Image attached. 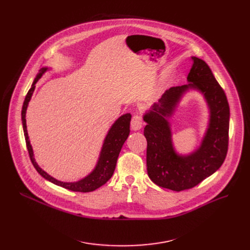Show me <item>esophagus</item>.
<instances>
[{
	"instance_id": "1",
	"label": "esophagus",
	"mask_w": 250,
	"mask_h": 250,
	"mask_svg": "<svg viewBox=\"0 0 250 250\" xmlns=\"http://www.w3.org/2000/svg\"><path fill=\"white\" fill-rule=\"evenodd\" d=\"M143 126V121L140 115L136 114L133 116L132 122H130V128L132 130H140Z\"/></svg>"
}]
</instances>
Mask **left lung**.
<instances>
[{
  "mask_svg": "<svg viewBox=\"0 0 250 250\" xmlns=\"http://www.w3.org/2000/svg\"><path fill=\"white\" fill-rule=\"evenodd\" d=\"M188 84L166 90L161 98L146 110L147 171L149 178L160 188L180 191L191 188L211 176L224 162L228 149L230 109L225 92L211 69L201 59L191 57ZM189 91H198L204 98L208 123L200 144L187 154L176 151L168 121L180 102Z\"/></svg>",
  "mask_w": 250,
  "mask_h": 250,
  "instance_id": "obj_1",
  "label": "left lung"
}]
</instances>
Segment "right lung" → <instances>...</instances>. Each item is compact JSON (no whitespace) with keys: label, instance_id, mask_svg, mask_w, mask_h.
<instances>
[{"label":"right lung","instance_id":"add662e5","mask_svg":"<svg viewBox=\"0 0 250 250\" xmlns=\"http://www.w3.org/2000/svg\"><path fill=\"white\" fill-rule=\"evenodd\" d=\"M49 70H51L50 67H42L41 70H39L38 74L36 75L34 81L31 85V88L29 89L27 95L25 97L23 106H22L21 118H22L23 132H24L26 146H27L30 160L34 168L37 170V172L44 179L50 181L56 186L67 188L69 190L79 191V192L93 191L99 188L100 187H102L103 185H105V183L111 178L114 172L118 155H120L122 147L129 135V124H130V118H132V115H130V113H125L118 117L117 120L111 125L106 136L104 138L97 162L90 173H88L86 176L77 181H61L55 177H52L47 172H45L44 170L35 161L34 152H33L30 140H29V136L27 133V125H26V111H27L28 104L31 100L33 92L35 90V84L38 82L39 79H41Z\"/></svg>","mask_w":250,"mask_h":250}]
</instances>
